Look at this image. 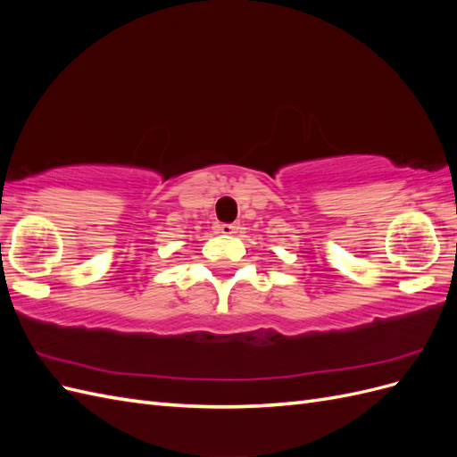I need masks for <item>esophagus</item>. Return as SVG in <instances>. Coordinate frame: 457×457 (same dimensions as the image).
<instances>
[{
  "mask_svg": "<svg viewBox=\"0 0 457 457\" xmlns=\"http://www.w3.org/2000/svg\"><path fill=\"white\" fill-rule=\"evenodd\" d=\"M238 228H240L238 225H232V223H225V225L219 227L220 234H225V237H230V234H237Z\"/></svg>",
  "mask_w": 457,
  "mask_h": 457,
  "instance_id": "1",
  "label": "esophagus"
}]
</instances>
